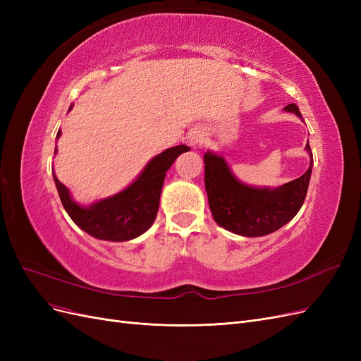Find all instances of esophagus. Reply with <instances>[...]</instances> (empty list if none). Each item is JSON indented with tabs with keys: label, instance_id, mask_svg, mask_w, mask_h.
<instances>
[{
	"label": "esophagus",
	"instance_id": "esophagus-1",
	"mask_svg": "<svg viewBox=\"0 0 361 361\" xmlns=\"http://www.w3.org/2000/svg\"><path fill=\"white\" fill-rule=\"evenodd\" d=\"M190 141H191V145H200V143H202V140H200V137H199V135H197V137H195V135H194V137H191V140H190Z\"/></svg>",
	"mask_w": 361,
	"mask_h": 361
}]
</instances>
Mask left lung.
<instances>
[{
    "label": "left lung",
    "instance_id": "8db88e82",
    "mask_svg": "<svg viewBox=\"0 0 361 361\" xmlns=\"http://www.w3.org/2000/svg\"><path fill=\"white\" fill-rule=\"evenodd\" d=\"M286 111L301 117L298 106L289 104ZM312 157L309 141L305 145ZM204 188L214 220L236 235L256 238L269 235L297 215L307 194L313 158L302 176L276 190L253 188L233 178L223 157L206 152Z\"/></svg>",
    "mask_w": 361,
    "mask_h": 361
}]
</instances>
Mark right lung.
Segmentation results:
<instances>
[{
	"instance_id": "add662e5",
	"label": "right lung",
	"mask_w": 361,
	"mask_h": 361,
	"mask_svg": "<svg viewBox=\"0 0 361 361\" xmlns=\"http://www.w3.org/2000/svg\"><path fill=\"white\" fill-rule=\"evenodd\" d=\"M60 134L59 130L57 137ZM188 150L190 147L183 145L164 150L147 164L138 179L126 190L89 207L76 204L56 174L54 180L64 209L84 232L104 241H129L145 233L154 224L166 171L174 159Z\"/></svg>"
}]
</instances>
